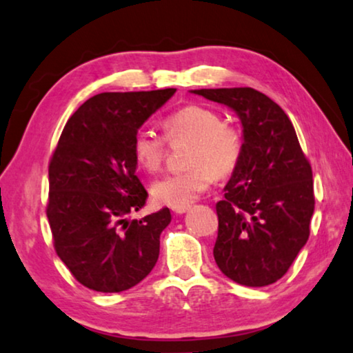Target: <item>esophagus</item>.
Instances as JSON below:
<instances>
[{
    "instance_id": "esophagus-1",
    "label": "esophagus",
    "mask_w": 353,
    "mask_h": 353,
    "mask_svg": "<svg viewBox=\"0 0 353 353\" xmlns=\"http://www.w3.org/2000/svg\"><path fill=\"white\" fill-rule=\"evenodd\" d=\"M188 210H190V205H183V206H176V208H172V211H174L176 214H183V212H187Z\"/></svg>"
}]
</instances>
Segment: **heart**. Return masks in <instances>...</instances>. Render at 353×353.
Wrapping results in <instances>:
<instances>
[{
  "label": "heart",
  "instance_id": "obj_1",
  "mask_svg": "<svg viewBox=\"0 0 353 353\" xmlns=\"http://www.w3.org/2000/svg\"><path fill=\"white\" fill-rule=\"evenodd\" d=\"M165 137L150 129L134 134L131 150L142 170H160L168 153V141H188L183 160L185 170L168 174L153 183L152 193L166 206H183L195 200L217 177L235 172L243 158L245 137L241 128L222 120L221 113L201 103H187L163 121Z\"/></svg>",
  "mask_w": 353,
  "mask_h": 353
}]
</instances>
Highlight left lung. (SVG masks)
<instances>
[{
    "instance_id": "left-lung-1",
    "label": "left lung",
    "mask_w": 353,
    "mask_h": 353,
    "mask_svg": "<svg viewBox=\"0 0 353 353\" xmlns=\"http://www.w3.org/2000/svg\"><path fill=\"white\" fill-rule=\"evenodd\" d=\"M240 117L245 150L217 201L216 264L238 285L267 286L286 274L310 235V161L283 108L252 88L196 89Z\"/></svg>"
}]
</instances>
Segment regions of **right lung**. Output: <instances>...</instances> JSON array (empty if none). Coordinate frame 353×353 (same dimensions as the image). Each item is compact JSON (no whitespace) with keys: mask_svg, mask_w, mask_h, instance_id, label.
Returning a JSON list of instances; mask_svg holds the SVG:
<instances>
[{"mask_svg":"<svg viewBox=\"0 0 353 353\" xmlns=\"http://www.w3.org/2000/svg\"><path fill=\"white\" fill-rule=\"evenodd\" d=\"M174 88L102 92L68 118L49 161L46 214L54 250L77 281L120 292L142 281L158 261L168 208L128 221L148 193L136 176L134 134L170 101Z\"/></svg>","mask_w":353,"mask_h":353,"instance_id":"add662e5","label":"right lung"}]
</instances>
